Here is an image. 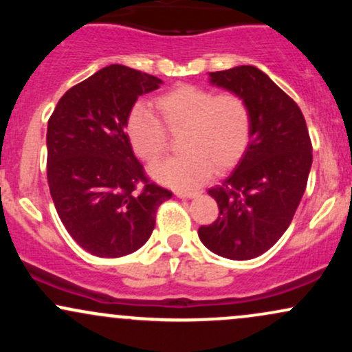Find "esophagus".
I'll use <instances>...</instances> for the list:
<instances>
[{"label":"esophagus","mask_w":352,"mask_h":352,"mask_svg":"<svg viewBox=\"0 0 352 352\" xmlns=\"http://www.w3.org/2000/svg\"><path fill=\"white\" fill-rule=\"evenodd\" d=\"M175 195L179 197V199H193V197L199 195V192H190V190H177Z\"/></svg>","instance_id":"1"}]
</instances>
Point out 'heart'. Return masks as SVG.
<instances>
[{
    "instance_id": "b5f03b06",
    "label": "heart",
    "mask_w": 352,
    "mask_h": 352,
    "mask_svg": "<svg viewBox=\"0 0 352 352\" xmlns=\"http://www.w3.org/2000/svg\"><path fill=\"white\" fill-rule=\"evenodd\" d=\"M160 120L137 102L125 119V135L139 159L152 164L167 151V134H179L180 155L153 165V179L175 188H192L215 172L240 162L250 144L252 117L235 92L213 96L204 87L184 84L153 100Z\"/></svg>"
}]
</instances>
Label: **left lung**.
I'll return each mask as SVG.
<instances>
[{
  "label": "left lung",
  "instance_id": "1",
  "mask_svg": "<svg viewBox=\"0 0 352 352\" xmlns=\"http://www.w3.org/2000/svg\"><path fill=\"white\" fill-rule=\"evenodd\" d=\"M210 82L235 92L252 117L250 144L230 175L208 190L218 218L201 225L210 252L252 260L268 252L292 223L308 184L313 145L298 104L254 66L210 72Z\"/></svg>",
  "mask_w": 352,
  "mask_h": 352
}]
</instances>
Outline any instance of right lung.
Returning a JSON list of instances; mask_svg holds the SVG:
<instances>
[{
    "label": "right lung",
    "instance_id": "right-lung-1",
    "mask_svg": "<svg viewBox=\"0 0 352 352\" xmlns=\"http://www.w3.org/2000/svg\"><path fill=\"white\" fill-rule=\"evenodd\" d=\"M155 76L111 64L71 87L47 122V184L56 212L94 256L134 253L152 235L157 208L172 197L145 175L125 135L139 96Z\"/></svg>",
    "mask_w": 352,
    "mask_h": 352
}]
</instances>
